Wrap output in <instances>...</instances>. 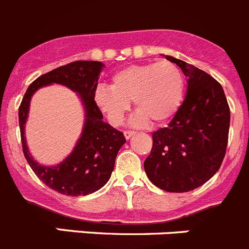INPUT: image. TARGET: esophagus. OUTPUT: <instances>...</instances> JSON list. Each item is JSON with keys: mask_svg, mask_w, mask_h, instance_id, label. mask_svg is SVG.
I'll list each match as a JSON object with an SVG mask.
<instances>
[{"mask_svg": "<svg viewBox=\"0 0 249 249\" xmlns=\"http://www.w3.org/2000/svg\"><path fill=\"white\" fill-rule=\"evenodd\" d=\"M133 134H136V132H134V131H124V137H126L127 139L131 138Z\"/></svg>", "mask_w": 249, "mask_h": 249, "instance_id": "obj_1", "label": "esophagus"}]
</instances>
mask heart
Masks as SVG:
<instances>
[{
	"instance_id": "1",
	"label": "heart",
	"mask_w": 249,
	"mask_h": 249,
	"mask_svg": "<svg viewBox=\"0 0 249 249\" xmlns=\"http://www.w3.org/2000/svg\"><path fill=\"white\" fill-rule=\"evenodd\" d=\"M186 90V78L181 68L170 61L132 65L118 71L110 87H100L95 103L111 123L120 124L134 101V124L150 120L159 124L171 118L181 106Z\"/></svg>"
}]
</instances>
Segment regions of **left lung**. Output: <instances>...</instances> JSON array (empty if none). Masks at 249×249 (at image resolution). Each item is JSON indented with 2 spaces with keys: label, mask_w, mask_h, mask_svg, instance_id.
Listing matches in <instances>:
<instances>
[{
  "label": "left lung",
  "mask_w": 249,
  "mask_h": 249,
  "mask_svg": "<svg viewBox=\"0 0 249 249\" xmlns=\"http://www.w3.org/2000/svg\"><path fill=\"white\" fill-rule=\"evenodd\" d=\"M188 77L187 95L171 122L153 133L144 161L146 176L172 193L209 181L222 164L230 128V107L216 79L193 65L166 56Z\"/></svg>",
  "instance_id": "obj_1"
}]
</instances>
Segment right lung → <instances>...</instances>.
<instances>
[{"label": "right lung", "instance_id": "obj_1", "mask_svg": "<svg viewBox=\"0 0 249 249\" xmlns=\"http://www.w3.org/2000/svg\"><path fill=\"white\" fill-rule=\"evenodd\" d=\"M103 63L74 61L40 75L25 91L19 106V127L23 154L34 174L47 187L65 196H87L96 192L110 179L118 150L126 138L122 132L103 121V112L95 103L98 78ZM58 82L81 94L87 111L85 131L73 153L60 165L41 167L32 160L26 148L24 124L31 95L44 85Z\"/></svg>", "mask_w": 249, "mask_h": 249}]
</instances>
